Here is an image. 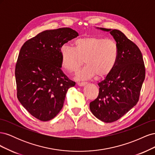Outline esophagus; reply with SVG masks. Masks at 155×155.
<instances>
[{"label":"esophagus","mask_w":155,"mask_h":155,"mask_svg":"<svg viewBox=\"0 0 155 155\" xmlns=\"http://www.w3.org/2000/svg\"><path fill=\"white\" fill-rule=\"evenodd\" d=\"M87 83V82H86V81H82V82H78V85L79 86H84V85H85Z\"/></svg>","instance_id":"34e87169"}]
</instances>
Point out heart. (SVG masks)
<instances>
[{
  "instance_id": "b5f03b06",
  "label": "heart",
  "mask_w": 155,
  "mask_h": 155,
  "mask_svg": "<svg viewBox=\"0 0 155 155\" xmlns=\"http://www.w3.org/2000/svg\"><path fill=\"white\" fill-rule=\"evenodd\" d=\"M116 42L97 36L84 37L74 42V48L63 45L60 48L63 68L69 72L78 71L84 61L87 64L79 72V78L88 79L96 75L105 77L114 70L119 58Z\"/></svg>"
}]
</instances>
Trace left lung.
I'll return each mask as SVG.
<instances>
[{"label": "left lung", "mask_w": 155, "mask_h": 155, "mask_svg": "<svg viewBox=\"0 0 155 155\" xmlns=\"http://www.w3.org/2000/svg\"><path fill=\"white\" fill-rule=\"evenodd\" d=\"M110 31L119 47L118 62L112 72L98 83L99 94L90 103V109L105 123L116 121L137 105L145 76L141 51L134 43L118 30Z\"/></svg>", "instance_id": "1"}]
</instances>
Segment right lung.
Segmentation results:
<instances>
[{
    "instance_id": "add662e5",
    "label": "right lung",
    "mask_w": 155,
    "mask_h": 155,
    "mask_svg": "<svg viewBox=\"0 0 155 155\" xmlns=\"http://www.w3.org/2000/svg\"><path fill=\"white\" fill-rule=\"evenodd\" d=\"M78 35L69 28L45 30L22 46L15 70L17 96L35 118L53 119L63 108L68 88L76 85L61 70L60 48Z\"/></svg>"
}]
</instances>
